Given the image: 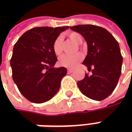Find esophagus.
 <instances>
[{"label":"esophagus","mask_w":132,"mask_h":132,"mask_svg":"<svg viewBox=\"0 0 132 132\" xmlns=\"http://www.w3.org/2000/svg\"><path fill=\"white\" fill-rule=\"evenodd\" d=\"M67 71H68V73H72V72L73 71V69H67Z\"/></svg>","instance_id":"esophagus-1"}]
</instances>
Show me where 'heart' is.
<instances>
[{"label": "heart", "mask_w": 132, "mask_h": 132, "mask_svg": "<svg viewBox=\"0 0 132 132\" xmlns=\"http://www.w3.org/2000/svg\"><path fill=\"white\" fill-rule=\"evenodd\" d=\"M69 38L77 44H80L83 42V37L79 33L71 32L68 33ZM63 41L61 37H58L53 42L52 49L56 56H60L63 52ZM83 56L80 53H77L74 55H63L59 59V64L66 68H74L78 63L83 59Z\"/></svg>", "instance_id": "heart-1"}]
</instances>
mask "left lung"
<instances>
[{
  "instance_id": "left-lung-1",
  "label": "left lung",
  "mask_w": 132,
  "mask_h": 132,
  "mask_svg": "<svg viewBox=\"0 0 132 132\" xmlns=\"http://www.w3.org/2000/svg\"><path fill=\"white\" fill-rule=\"evenodd\" d=\"M70 29L80 33L88 44V54L83 64L92 69L78 87L86 97L94 100L108 97L116 88L122 72V56L119 44L105 28L93 24H79Z\"/></svg>"
}]
</instances>
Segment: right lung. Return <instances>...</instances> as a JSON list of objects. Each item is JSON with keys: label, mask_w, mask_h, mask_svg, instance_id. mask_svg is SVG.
Segmentation results:
<instances>
[{"label": "right lung", "mask_w": 132, "mask_h": 132, "mask_svg": "<svg viewBox=\"0 0 132 132\" xmlns=\"http://www.w3.org/2000/svg\"><path fill=\"white\" fill-rule=\"evenodd\" d=\"M66 29L69 26L34 27L22 35L13 47L10 60L13 79L21 94L30 102H46L60 88L67 70L54 67L57 58L52 44Z\"/></svg>", "instance_id": "add662e5"}]
</instances>
